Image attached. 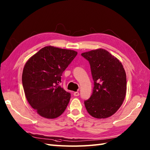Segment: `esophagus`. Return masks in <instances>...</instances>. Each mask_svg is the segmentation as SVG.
<instances>
[{
  "label": "esophagus",
  "mask_w": 150,
  "mask_h": 150,
  "mask_svg": "<svg viewBox=\"0 0 150 150\" xmlns=\"http://www.w3.org/2000/svg\"><path fill=\"white\" fill-rule=\"evenodd\" d=\"M73 95H74L75 97H78L79 95V93L78 91H75V92H74V93H73Z\"/></svg>",
  "instance_id": "esophagus-1"
}]
</instances>
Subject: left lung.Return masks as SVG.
<instances>
[{
  "instance_id": "left-lung-1",
  "label": "left lung",
  "mask_w": 150,
  "mask_h": 150,
  "mask_svg": "<svg viewBox=\"0 0 150 150\" xmlns=\"http://www.w3.org/2000/svg\"><path fill=\"white\" fill-rule=\"evenodd\" d=\"M90 64L94 87L84 101L89 114L97 119L112 115L122 105L126 93V75L123 66L108 51L97 49L82 53Z\"/></svg>"
}]
</instances>
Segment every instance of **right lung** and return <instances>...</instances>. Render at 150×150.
<instances>
[{
	"mask_svg": "<svg viewBox=\"0 0 150 150\" xmlns=\"http://www.w3.org/2000/svg\"><path fill=\"white\" fill-rule=\"evenodd\" d=\"M77 55L75 51L50 46L26 62L22 86L28 102L41 117L55 119L65 111L71 94L59 84L62 73Z\"/></svg>",
	"mask_w": 150,
	"mask_h": 150,
	"instance_id": "add662e5",
	"label": "right lung"
}]
</instances>
